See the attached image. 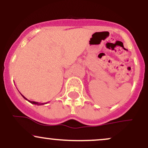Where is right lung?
<instances>
[{
    "instance_id": "obj_1",
    "label": "right lung",
    "mask_w": 148,
    "mask_h": 148,
    "mask_svg": "<svg viewBox=\"0 0 148 148\" xmlns=\"http://www.w3.org/2000/svg\"><path fill=\"white\" fill-rule=\"evenodd\" d=\"M21 96L23 97L24 98V99H25V100H28V101H29V102H30L31 103H33V104L37 105V106H39V105H44V104H45V103H48V102H46V103H39V102H37V101H30V100H28V99H26V98H25V97L23 95H21Z\"/></svg>"
}]
</instances>
